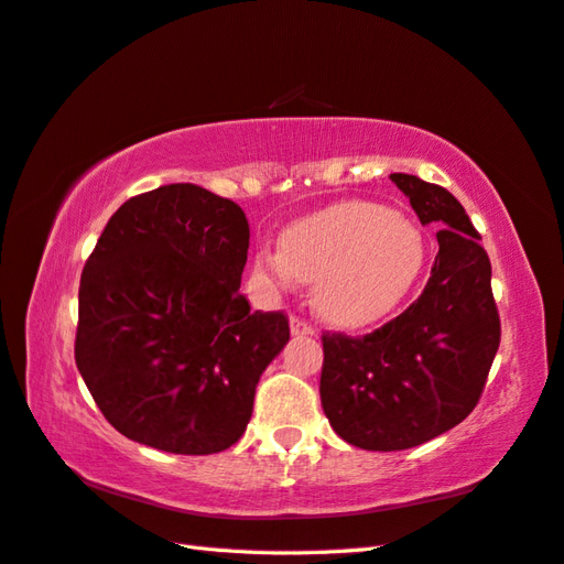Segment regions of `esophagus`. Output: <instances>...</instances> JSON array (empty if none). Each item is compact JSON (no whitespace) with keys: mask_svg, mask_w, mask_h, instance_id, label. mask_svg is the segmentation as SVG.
<instances>
[{"mask_svg":"<svg viewBox=\"0 0 564 564\" xmlns=\"http://www.w3.org/2000/svg\"><path fill=\"white\" fill-rule=\"evenodd\" d=\"M290 328H292V335L294 337H304V335H316V330H314V325H308L304 318H299V316H292V321H290Z\"/></svg>","mask_w":564,"mask_h":564,"instance_id":"obj_1","label":"esophagus"}]
</instances>
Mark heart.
I'll list each match as a JSON object with an SVG mask.
<instances>
[{
    "mask_svg": "<svg viewBox=\"0 0 564 564\" xmlns=\"http://www.w3.org/2000/svg\"><path fill=\"white\" fill-rule=\"evenodd\" d=\"M258 270L282 284L311 282V304L347 330L383 321L415 286L424 268L420 229L371 203H340L290 224L280 250L260 248Z\"/></svg>",
    "mask_w": 564,
    "mask_h": 564,
    "instance_id": "obj_1",
    "label": "heart"
}]
</instances>
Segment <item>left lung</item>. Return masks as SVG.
<instances>
[{"label":"left lung","instance_id":"1","mask_svg":"<svg viewBox=\"0 0 564 564\" xmlns=\"http://www.w3.org/2000/svg\"><path fill=\"white\" fill-rule=\"evenodd\" d=\"M391 181L422 224L442 229L415 304L365 337L323 335V412L337 436L367 452H403L466 420L499 347L490 258L466 209L417 176Z\"/></svg>","mask_w":564,"mask_h":564}]
</instances>
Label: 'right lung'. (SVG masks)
Returning a JSON list of instances; mask_svg holds the SVG:
<instances>
[{"label":"right lung","mask_w":564,"mask_h":564,"mask_svg":"<svg viewBox=\"0 0 564 564\" xmlns=\"http://www.w3.org/2000/svg\"><path fill=\"white\" fill-rule=\"evenodd\" d=\"M243 209L193 183L130 197L82 272L74 359L104 417L183 456L241 440L256 386L290 340L280 311H250Z\"/></svg>","instance_id":"add662e5"}]
</instances>
